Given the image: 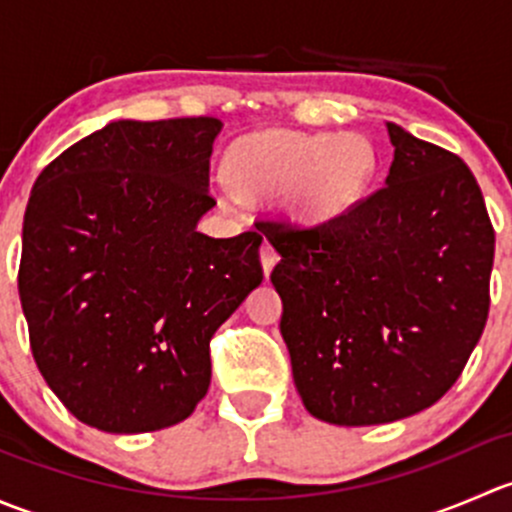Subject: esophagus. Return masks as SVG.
Returning <instances> with one entry per match:
<instances>
[{
	"instance_id": "esophagus-1",
	"label": "esophagus",
	"mask_w": 512,
	"mask_h": 512,
	"mask_svg": "<svg viewBox=\"0 0 512 512\" xmlns=\"http://www.w3.org/2000/svg\"><path fill=\"white\" fill-rule=\"evenodd\" d=\"M277 260H280V255H277L275 247H272L270 242H262V247H260V262H262V272H265V277L270 275L272 267L277 265Z\"/></svg>"
}]
</instances>
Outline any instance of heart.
<instances>
[{"instance_id":"obj_1","label":"heart","mask_w":512,"mask_h":512,"mask_svg":"<svg viewBox=\"0 0 512 512\" xmlns=\"http://www.w3.org/2000/svg\"><path fill=\"white\" fill-rule=\"evenodd\" d=\"M379 168L374 143L359 133H299L265 128L237 138L225 158L227 185H215L220 205L237 196L270 200L302 223L322 225L349 215L369 193Z\"/></svg>"}]
</instances>
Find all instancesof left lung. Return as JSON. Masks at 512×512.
Here are the masks:
<instances>
[{
	"instance_id": "obj_1",
	"label": "left lung",
	"mask_w": 512,
	"mask_h": 512,
	"mask_svg": "<svg viewBox=\"0 0 512 512\" xmlns=\"http://www.w3.org/2000/svg\"><path fill=\"white\" fill-rule=\"evenodd\" d=\"M384 188L322 225L270 220V280L304 409L376 426L436 404L461 376L490 307L495 232L453 153L386 123Z\"/></svg>"
}]
</instances>
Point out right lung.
I'll list each match as a JSON object with an SVG mask.
<instances>
[{
    "label": "right lung",
    "instance_id": "right-lung-1",
    "mask_svg": "<svg viewBox=\"0 0 512 512\" xmlns=\"http://www.w3.org/2000/svg\"><path fill=\"white\" fill-rule=\"evenodd\" d=\"M218 118L111 121L36 178L19 297L41 376L81 423L146 433L193 414L210 337L262 282V235L210 237Z\"/></svg>",
    "mask_w": 512,
    "mask_h": 512
}]
</instances>
